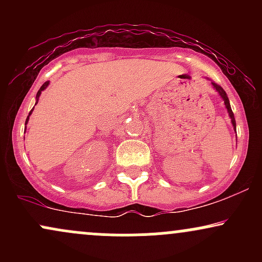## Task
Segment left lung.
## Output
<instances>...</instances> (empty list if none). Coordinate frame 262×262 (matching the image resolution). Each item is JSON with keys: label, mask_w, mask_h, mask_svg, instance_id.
Returning <instances> with one entry per match:
<instances>
[{"label": "left lung", "mask_w": 262, "mask_h": 262, "mask_svg": "<svg viewBox=\"0 0 262 262\" xmlns=\"http://www.w3.org/2000/svg\"><path fill=\"white\" fill-rule=\"evenodd\" d=\"M212 86H213V89H214L215 91H217V92L219 93V96H221V97L223 98L224 104H225V108H227L228 114H229V117H230V119H231V124H233L234 130H235V133H236V123H235V118H234V113H233V111H231V107H230V103H229V98H228L227 92H225L224 90L222 89L221 86L217 85V83L213 82V81H212Z\"/></svg>", "instance_id": "left-lung-1"}]
</instances>
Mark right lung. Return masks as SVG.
I'll return each mask as SVG.
<instances>
[{"label": "right lung", "instance_id": "1", "mask_svg": "<svg viewBox=\"0 0 262 262\" xmlns=\"http://www.w3.org/2000/svg\"><path fill=\"white\" fill-rule=\"evenodd\" d=\"M49 86V81H47V82H44L43 83V86L40 87V89H39V91L37 92V97H35V104L38 103V100H39V96H40V93H41V91H44L45 89H47V87ZM33 110H34V108H33ZM33 110L31 111V112H29V114H28V117H27V119H26V125H27V123H28V121H29V117H31V114H32V112H33Z\"/></svg>", "mask_w": 262, "mask_h": 262}]
</instances>
